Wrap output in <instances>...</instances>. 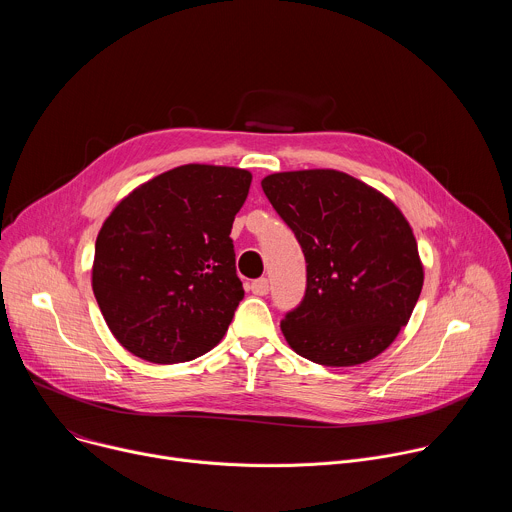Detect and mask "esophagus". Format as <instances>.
I'll list each match as a JSON object with an SVG mask.
<instances>
[{
	"label": "esophagus",
	"instance_id": "34e87169",
	"mask_svg": "<svg viewBox=\"0 0 512 512\" xmlns=\"http://www.w3.org/2000/svg\"><path fill=\"white\" fill-rule=\"evenodd\" d=\"M251 291L255 296H267L269 294V279L261 277V279L251 281Z\"/></svg>",
	"mask_w": 512,
	"mask_h": 512
}]
</instances>
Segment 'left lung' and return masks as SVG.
<instances>
[{
	"instance_id": "left-lung-1",
	"label": "left lung",
	"mask_w": 512,
	"mask_h": 512,
	"mask_svg": "<svg viewBox=\"0 0 512 512\" xmlns=\"http://www.w3.org/2000/svg\"><path fill=\"white\" fill-rule=\"evenodd\" d=\"M261 188L306 257V296L281 320L287 344L324 367L379 356L407 326L423 287L403 212L338 170L277 172Z\"/></svg>"
}]
</instances>
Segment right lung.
Wrapping results in <instances>:
<instances>
[{"instance_id": "right-lung-1", "label": "right lung", "mask_w": 512, "mask_h": 512, "mask_svg": "<svg viewBox=\"0 0 512 512\" xmlns=\"http://www.w3.org/2000/svg\"><path fill=\"white\" fill-rule=\"evenodd\" d=\"M251 172L186 164L129 192L97 235L93 291L131 354L174 364L214 348L245 296L231 229Z\"/></svg>"}]
</instances>
